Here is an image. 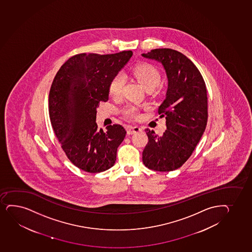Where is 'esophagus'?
I'll return each instance as SVG.
<instances>
[{"label":"esophagus","mask_w":252,"mask_h":252,"mask_svg":"<svg viewBox=\"0 0 252 252\" xmlns=\"http://www.w3.org/2000/svg\"><path fill=\"white\" fill-rule=\"evenodd\" d=\"M141 127H137V126H127V134H133V133L141 132Z\"/></svg>","instance_id":"1"}]
</instances>
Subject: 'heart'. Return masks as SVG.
<instances>
[{
	"label": "heart",
	"mask_w": 252,
	"mask_h": 252,
	"mask_svg": "<svg viewBox=\"0 0 252 252\" xmlns=\"http://www.w3.org/2000/svg\"><path fill=\"white\" fill-rule=\"evenodd\" d=\"M132 73L137 81H139L142 87L146 91H153L155 88H157L159 86L161 79L159 69L154 66L153 64L149 63H144L137 65L133 68ZM125 83V75L121 73L116 75L109 84V94L113 97L120 96L123 93ZM124 113L127 117L134 118L138 114V110L136 107L127 106L124 111Z\"/></svg>",
	"instance_id": "b5f03b06"
}]
</instances>
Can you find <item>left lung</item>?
I'll return each instance as SVG.
<instances>
[{
  "label": "left lung",
  "mask_w": 252,
  "mask_h": 252,
  "mask_svg": "<svg viewBox=\"0 0 252 252\" xmlns=\"http://www.w3.org/2000/svg\"><path fill=\"white\" fill-rule=\"evenodd\" d=\"M142 56L161 63L168 79L166 97L158 108L160 118L166 119V130L158 136L145 129L149 141L142 153L143 163L153 171H174L191 157L205 130V82L196 65L177 50L152 49Z\"/></svg>",
  "instance_id": "obj_1"
}]
</instances>
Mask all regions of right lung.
<instances>
[{
    "mask_svg": "<svg viewBox=\"0 0 252 252\" xmlns=\"http://www.w3.org/2000/svg\"><path fill=\"white\" fill-rule=\"evenodd\" d=\"M132 55L131 50L78 54L54 78L49 95L50 122L67 158L82 171L98 173L114 165L126 130L120 125L98 129L96 108L108 100L111 81Z\"/></svg>",
    "mask_w": 252,
    "mask_h": 252,
    "instance_id": "1",
    "label": "right lung"
}]
</instances>
